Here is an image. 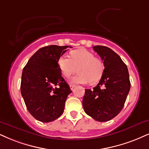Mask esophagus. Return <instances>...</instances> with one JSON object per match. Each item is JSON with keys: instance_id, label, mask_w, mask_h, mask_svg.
Listing matches in <instances>:
<instances>
[{"instance_id": "1", "label": "esophagus", "mask_w": 149, "mask_h": 149, "mask_svg": "<svg viewBox=\"0 0 149 149\" xmlns=\"http://www.w3.org/2000/svg\"><path fill=\"white\" fill-rule=\"evenodd\" d=\"M70 87L71 91H72V90L74 89V88L75 87V85H72V84H70Z\"/></svg>"}]
</instances>
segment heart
Instances as JSON below:
<instances>
[{
  "instance_id": "1",
  "label": "heart",
  "mask_w": 149,
  "mask_h": 149,
  "mask_svg": "<svg viewBox=\"0 0 149 149\" xmlns=\"http://www.w3.org/2000/svg\"><path fill=\"white\" fill-rule=\"evenodd\" d=\"M58 65L63 76L69 77L77 69L78 74L70 81L72 84H95L102 79L104 64L100 58L95 57L93 53L84 49H76L70 52V58L62 56L58 58Z\"/></svg>"
}]
</instances>
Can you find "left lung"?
<instances>
[{
  "label": "left lung",
  "instance_id": "obj_1",
  "mask_svg": "<svg viewBox=\"0 0 149 149\" xmlns=\"http://www.w3.org/2000/svg\"><path fill=\"white\" fill-rule=\"evenodd\" d=\"M93 49L104 61V72L93 89H86L83 107L98 122H107L120 113L131 88L127 66L109 47L95 45Z\"/></svg>",
  "mask_w": 149,
  "mask_h": 149
}]
</instances>
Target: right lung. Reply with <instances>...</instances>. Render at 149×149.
I'll list each match as a JSON object with an SVG mask.
<instances>
[{"label":"right lung","instance_id":"add662e5","mask_svg":"<svg viewBox=\"0 0 149 149\" xmlns=\"http://www.w3.org/2000/svg\"><path fill=\"white\" fill-rule=\"evenodd\" d=\"M68 47H43L32 55L22 72L21 92L30 113L42 122L55 120L62 115L72 91L61 76L58 60Z\"/></svg>","mask_w":149,"mask_h":149}]
</instances>
